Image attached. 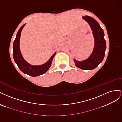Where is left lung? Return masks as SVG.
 Returning a JSON list of instances; mask_svg holds the SVG:
<instances>
[{
    "mask_svg": "<svg viewBox=\"0 0 122 122\" xmlns=\"http://www.w3.org/2000/svg\"><path fill=\"white\" fill-rule=\"evenodd\" d=\"M91 27L95 39V46L91 55L87 59L77 61L74 59L76 67L84 70H92L96 68L103 60L107 48L104 40V33L99 23L95 19L88 15L82 17Z\"/></svg>",
    "mask_w": 122,
    "mask_h": 122,
    "instance_id": "obj_1",
    "label": "left lung"
}]
</instances>
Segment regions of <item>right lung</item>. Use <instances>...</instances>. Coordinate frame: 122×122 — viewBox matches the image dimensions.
<instances>
[{"instance_id": "obj_1", "label": "right lung", "mask_w": 122, "mask_h": 122, "mask_svg": "<svg viewBox=\"0 0 122 122\" xmlns=\"http://www.w3.org/2000/svg\"><path fill=\"white\" fill-rule=\"evenodd\" d=\"M26 24L23 25L17 34V36L14 41L13 44V57L15 62L18 67L23 73L31 76H37L45 73L51 67L53 59L55 55V53L50 58L49 61L46 63L38 66H34L28 63L23 58L20 50L19 41L20 38L21 31Z\"/></svg>"}]
</instances>
